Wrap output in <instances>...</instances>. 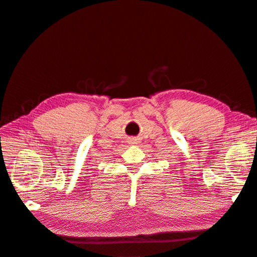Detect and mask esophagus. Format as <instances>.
I'll return each mask as SVG.
<instances>
[{
	"label": "esophagus",
	"mask_w": 257,
	"mask_h": 257,
	"mask_svg": "<svg viewBox=\"0 0 257 257\" xmlns=\"http://www.w3.org/2000/svg\"><path fill=\"white\" fill-rule=\"evenodd\" d=\"M136 141H137L136 138H131V139H130V144H135Z\"/></svg>",
	"instance_id": "esophagus-1"
}]
</instances>
